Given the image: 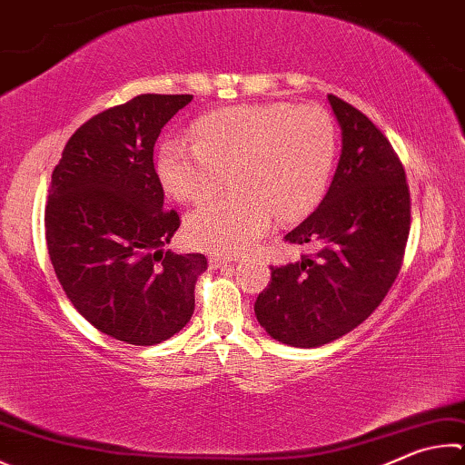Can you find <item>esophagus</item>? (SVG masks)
<instances>
[{
    "mask_svg": "<svg viewBox=\"0 0 465 465\" xmlns=\"http://www.w3.org/2000/svg\"><path fill=\"white\" fill-rule=\"evenodd\" d=\"M209 264H211V268H223L230 264V260L222 258V256H209Z\"/></svg>",
    "mask_w": 465,
    "mask_h": 465,
    "instance_id": "1",
    "label": "esophagus"
}]
</instances>
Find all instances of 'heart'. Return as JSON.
<instances>
[{
	"mask_svg": "<svg viewBox=\"0 0 465 465\" xmlns=\"http://www.w3.org/2000/svg\"><path fill=\"white\" fill-rule=\"evenodd\" d=\"M337 156L331 114L317 104L227 107L201 117L193 138L160 146L158 173L166 191L201 203L187 219V238L201 250L238 254L281 222L305 217L323 199Z\"/></svg>",
	"mask_w": 465,
	"mask_h": 465,
	"instance_id": "1",
	"label": "heart"
}]
</instances>
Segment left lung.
<instances>
[{
	"mask_svg": "<svg viewBox=\"0 0 465 465\" xmlns=\"http://www.w3.org/2000/svg\"><path fill=\"white\" fill-rule=\"evenodd\" d=\"M341 125V156L325 199L284 235L315 254L272 266L256 299L276 341L317 348L374 313L401 272L411 230V193L399 154L368 117L327 95Z\"/></svg>",
	"mask_w": 465,
	"mask_h": 465,
	"instance_id": "1",
	"label": "left lung"
}]
</instances>
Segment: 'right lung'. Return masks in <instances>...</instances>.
<instances>
[{
	"label": "right lung",
	"mask_w": 465,
	"mask_h": 465,
	"mask_svg": "<svg viewBox=\"0 0 465 465\" xmlns=\"http://www.w3.org/2000/svg\"><path fill=\"white\" fill-rule=\"evenodd\" d=\"M193 95L146 93L93 115L54 166L45 213L58 282L89 323L114 340L156 345L195 311L203 254L164 252L181 217L163 209L154 144Z\"/></svg>",
	"instance_id": "right-lung-1"
}]
</instances>
